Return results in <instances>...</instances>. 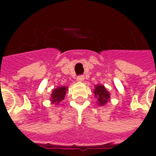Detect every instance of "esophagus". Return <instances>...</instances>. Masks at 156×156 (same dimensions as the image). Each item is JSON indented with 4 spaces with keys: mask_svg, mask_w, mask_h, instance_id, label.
Masks as SVG:
<instances>
[{
    "mask_svg": "<svg viewBox=\"0 0 156 156\" xmlns=\"http://www.w3.org/2000/svg\"><path fill=\"white\" fill-rule=\"evenodd\" d=\"M83 79H84V76H83V75H79V76L77 77V80L79 82L83 81Z\"/></svg>",
    "mask_w": 156,
    "mask_h": 156,
    "instance_id": "34e87169",
    "label": "esophagus"
}]
</instances>
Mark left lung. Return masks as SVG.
I'll return each instance as SVG.
<instances>
[{"label":"left lung","instance_id":"1","mask_svg":"<svg viewBox=\"0 0 156 156\" xmlns=\"http://www.w3.org/2000/svg\"><path fill=\"white\" fill-rule=\"evenodd\" d=\"M94 95L98 99V104L99 105H105L110 98L109 93L106 90V88L103 85L95 86Z\"/></svg>","mask_w":156,"mask_h":156}]
</instances>
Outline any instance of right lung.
I'll list each match as a JSON object with an SVG mask.
<instances>
[{
	"instance_id": "add662e5",
	"label": "right lung",
	"mask_w": 156,
	"mask_h": 156,
	"mask_svg": "<svg viewBox=\"0 0 156 156\" xmlns=\"http://www.w3.org/2000/svg\"><path fill=\"white\" fill-rule=\"evenodd\" d=\"M67 88H66V87H58L54 89L51 96V103L55 104V105H58L62 100H63Z\"/></svg>"
}]
</instances>
